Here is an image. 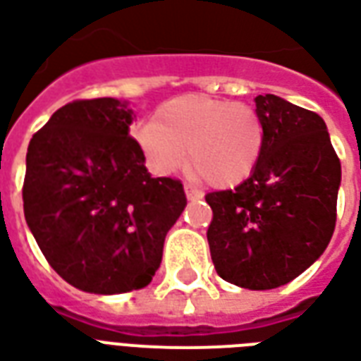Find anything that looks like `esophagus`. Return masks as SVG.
<instances>
[{
	"instance_id": "1",
	"label": "esophagus",
	"mask_w": 361,
	"mask_h": 361,
	"mask_svg": "<svg viewBox=\"0 0 361 361\" xmlns=\"http://www.w3.org/2000/svg\"><path fill=\"white\" fill-rule=\"evenodd\" d=\"M183 189H185V195H188V199H191V201H193V199H202V193L199 191V189L191 188V185H185Z\"/></svg>"
}]
</instances>
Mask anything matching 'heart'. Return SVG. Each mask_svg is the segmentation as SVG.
I'll list each match as a JSON object with an SVG mask.
<instances>
[{
  "label": "heart",
  "mask_w": 361,
  "mask_h": 361,
  "mask_svg": "<svg viewBox=\"0 0 361 361\" xmlns=\"http://www.w3.org/2000/svg\"><path fill=\"white\" fill-rule=\"evenodd\" d=\"M147 164L168 176L185 164L212 188L248 180L262 159L264 122L252 106L210 95H181L137 132Z\"/></svg>",
  "instance_id": "1"
}]
</instances>
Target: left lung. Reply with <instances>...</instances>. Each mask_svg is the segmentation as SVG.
Wrapping results in <instances>:
<instances>
[{
  "label": "left lung",
  "mask_w": 361,
  "mask_h": 361,
  "mask_svg": "<svg viewBox=\"0 0 361 361\" xmlns=\"http://www.w3.org/2000/svg\"><path fill=\"white\" fill-rule=\"evenodd\" d=\"M262 159L241 185L208 193L207 237L218 276L243 289L281 287L310 268L337 221L341 160L319 114L266 93Z\"/></svg>",
  "instance_id": "obj_1"
}]
</instances>
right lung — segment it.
Returning a JSON list of instances; mask_svg holds the SVG:
<instances>
[{
  "instance_id": "obj_1",
  "label": "right lung",
  "mask_w": 361,
  "mask_h": 361,
  "mask_svg": "<svg viewBox=\"0 0 361 361\" xmlns=\"http://www.w3.org/2000/svg\"><path fill=\"white\" fill-rule=\"evenodd\" d=\"M132 114L113 97L72 101L26 153V224L49 266L85 293L147 287L188 204L180 180L147 172Z\"/></svg>"
}]
</instances>
